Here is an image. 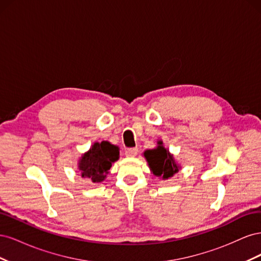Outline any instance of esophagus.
Segmentation results:
<instances>
[{"label": "esophagus", "mask_w": 261, "mask_h": 261, "mask_svg": "<svg viewBox=\"0 0 261 261\" xmlns=\"http://www.w3.org/2000/svg\"><path fill=\"white\" fill-rule=\"evenodd\" d=\"M138 153V149L137 148H129L125 151L126 156H136Z\"/></svg>", "instance_id": "obj_1"}]
</instances>
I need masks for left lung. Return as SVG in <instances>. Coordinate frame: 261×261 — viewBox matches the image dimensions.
I'll use <instances>...</instances> for the list:
<instances>
[{"mask_svg": "<svg viewBox=\"0 0 261 261\" xmlns=\"http://www.w3.org/2000/svg\"><path fill=\"white\" fill-rule=\"evenodd\" d=\"M158 144L159 147L156 149L147 150L144 154L155 176L169 178L174 175V173L178 172V167L173 159V155L162 146V141H159Z\"/></svg>", "mask_w": 261, "mask_h": 261, "instance_id": "obj_1", "label": "left lung"}]
</instances>
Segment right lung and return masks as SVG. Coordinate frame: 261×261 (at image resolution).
<instances>
[{
    "mask_svg": "<svg viewBox=\"0 0 261 261\" xmlns=\"http://www.w3.org/2000/svg\"><path fill=\"white\" fill-rule=\"evenodd\" d=\"M118 148L109 141L96 143L80 161L82 177L89 178L93 183H100L106 178V174L113 162L118 159Z\"/></svg>",
    "mask_w": 261,
    "mask_h": 261,
    "instance_id": "add662e5",
    "label": "right lung"
}]
</instances>
